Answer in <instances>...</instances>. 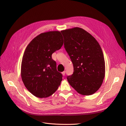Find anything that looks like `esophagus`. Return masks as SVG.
<instances>
[{"instance_id":"1","label":"esophagus","mask_w":126,"mask_h":126,"mask_svg":"<svg viewBox=\"0 0 126 126\" xmlns=\"http://www.w3.org/2000/svg\"><path fill=\"white\" fill-rule=\"evenodd\" d=\"M62 74L63 76H64L65 75V71H64L63 72H62Z\"/></svg>"}]
</instances>
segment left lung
Wrapping results in <instances>:
<instances>
[{
  "label": "left lung",
  "mask_w": 126,
  "mask_h": 126,
  "mask_svg": "<svg viewBox=\"0 0 126 126\" xmlns=\"http://www.w3.org/2000/svg\"><path fill=\"white\" fill-rule=\"evenodd\" d=\"M64 48L74 66V72L67 77L69 84L79 94H94L102 84L105 74L103 53L96 39L80 28L61 31Z\"/></svg>",
  "instance_id": "obj_1"
}]
</instances>
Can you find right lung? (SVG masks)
I'll use <instances>...</instances> for the list:
<instances>
[{"mask_svg":"<svg viewBox=\"0 0 126 126\" xmlns=\"http://www.w3.org/2000/svg\"><path fill=\"white\" fill-rule=\"evenodd\" d=\"M63 44L61 32L51 31L39 35L26 47L22 57L21 76L25 87L34 96H49L60 85L62 75L57 71L51 55Z\"/></svg>","mask_w":126,"mask_h":126,"instance_id":"right-lung-1","label":"right lung"}]
</instances>
